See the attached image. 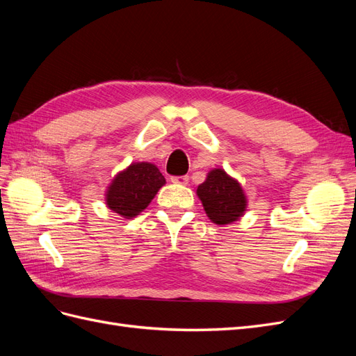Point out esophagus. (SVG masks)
I'll use <instances>...</instances> for the list:
<instances>
[{
    "label": "esophagus",
    "instance_id": "obj_1",
    "mask_svg": "<svg viewBox=\"0 0 356 356\" xmlns=\"http://www.w3.org/2000/svg\"><path fill=\"white\" fill-rule=\"evenodd\" d=\"M170 181L174 182V184H181V186H186V184H188V177H187V175H181V177H170Z\"/></svg>",
    "mask_w": 356,
    "mask_h": 356
}]
</instances>
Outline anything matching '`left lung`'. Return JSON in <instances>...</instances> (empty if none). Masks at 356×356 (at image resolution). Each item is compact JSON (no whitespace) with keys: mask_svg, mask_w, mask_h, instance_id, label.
<instances>
[{"mask_svg":"<svg viewBox=\"0 0 356 356\" xmlns=\"http://www.w3.org/2000/svg\"><path fill=\"white\" fill-rule=\"evenodd\" d=\"M196 193L204 212L215 224L224 225L238 221L245 212L246 197L241 184L222 169L211 170Z\"/></svg>","mask_w":356,"mask_h":356,"instance_id":"obj_1","label":"left lung"}]
</instances>
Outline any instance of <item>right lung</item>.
Here are the masks:
<instances>
[{
	"mask_svg": "<svg viewBox=\"0 0 356 356\" xmlns=\"http://www.w3.org/2000/svg\"><path fill=\"white\" fill-rule=\"evenodd\" d=\"M166 182L157 166L141 161L132 163L113 179L106 190V204L124 218H134L154 199Z\"/></svg>",
	"mask_w": 356,
	"mask_h": 356,
	"instance_id": "1",
	"label": "right lung"
}]
</instances>
